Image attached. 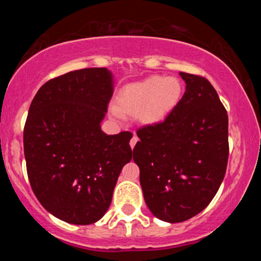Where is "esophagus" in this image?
<instances>
[{"label": "esophagus", "instance_id": "esophagus-1", "mask_svg": "<svg viewBox=\"0 0 261 261\" xmlns=\"http://www.w3.org/2000/svg\"><path fill=\"white\" fill-rule=\"evenodd\" d=\"M137 141H139V137H137V135L134 134L133 139L130 140V146H131V148L135 147V145H136V143H137Z\"/></svg>", "mask_w": 261, "mask_h": 261}]
</instances>
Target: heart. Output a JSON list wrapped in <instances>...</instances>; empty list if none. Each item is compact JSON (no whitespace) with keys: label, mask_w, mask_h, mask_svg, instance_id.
I'll return each instance as SVG.
<instances>
[{"label":"heart","mask_w":261,"mask_h":261,"mask_svg":"<svg viewBox=\"0 0 261 261\" xmlns=\"http://www.w3.org/2000/svg\"><path fill=\"white\" fill-rule=\"evenodd\" d=\"M180 97L181 85L178 80L152 76L125 87L118 97L119 108L113 106L110 112L115 118H122V112L137 113L145 124H157L169 115Z\"/></svg>","instance_id":"1"}]
</instances>
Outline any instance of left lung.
<instances>
[{
	"instance_id": "8db88e82",
	"label": "left lung",
	"mask_w": 261,
	"mask_h": 261,
	"mask_svg": "<svg viewBox=\"0 0 261 261\" xmlns=\"http://www.w3.org/2000/svg\"><path fill=\"white\" fill-rule=\"evenodd\" d=\"M185 93L162 122L137 130L134 161L149 211L170 223L201 212L228 162V115L205 77L180 72Z\"/></svg>"
}]
</instances>
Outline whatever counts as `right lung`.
Masks as SVG:
<instances>
[{
  "label": "right lung",
  "mask_w": 261,
  "mask_h": 261,
  "mask_svg": "<svg viewBox=\"0 0 261 261\" xmlns=\"http://www.w3.org/2000/svg\"><path fill=\"white\" fill-rule=\"evenodd\" d=\"M113 92L106 67L82 68L47 81L29 108L23 133L29 182L43 207L67 223L104 216L133 157V134L101 131Z\"/></svg>",
  "instance_id": "right-lung-1"
}]
</instances>
